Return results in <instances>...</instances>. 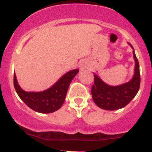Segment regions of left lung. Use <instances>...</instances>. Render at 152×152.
Listing matches in <instances>:
<instances>
[{"label":"left lung","mask_w":152,"mask_h":152,"mask_svg":"<svg viewBox=\"0 0 152 152\" xmlns=\"http://www.w3.org/2000/svg\"><path fill=\"white\" fill-rule=\"evenodd\" d=\"M128 45L133 47L130 43ZM133 57L135 62L134 72L128 82L118 86H111L104 82L96 74H94V85L91 88L92 98L98 107L102 109L114 111L125 107L138 93L140 88L139 63L136 58L134 50Z\"/></svg>","instance_id":"1"}]
</instances>
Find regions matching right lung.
<instances>
[{"label": "right lung", "mask_w": 152, "mask_h": 152, "mask_svg": "<svg viewBox=\"0 0 152 152\" xmlns=\"http://www.w3.org/2000/svg\"><path fill=\"white\" fill-rule=\"evenodd\" d=\"M78 69L71 70L62 76L54 85L40 92H28L18 85L16 75H14V86L20 99L34 111L39 113H52L60 109L64 102L67 89Z\"/></svg>", "instance_id": "1"}]
</instances>
